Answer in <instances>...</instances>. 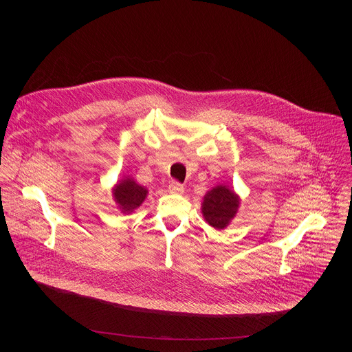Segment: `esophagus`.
<instances>
[{
	"instance_id": "1",
	"label": "esophagus",
	"mask_w": 352,
	"mask_h": 352,
	"mask_svg": "<svg viewBox=\"0 0 352 352\" xmlns=\"http://www.w3.org/2000/svg\"><path fill=\"white\" fill-rule=\"evenodd\" d=\"M168 189H170V192H171V193H182L185 188H184V185H182V184H179L178 181H173V182L170 184Z\"/></svg>"
}]
</instances>
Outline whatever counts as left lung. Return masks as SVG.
I'll return each mask as SVG.
<instances>
[{
	"label": "left lung",
	"mask_w": 352,
	"mask_h": 352,
	"mask_svg": "<svg viewBox=\"0 0 352 352\" xmlns=\"http://www.w3.org/2000/svg\"><path fill=\"white\" fill-rule=\"evenodd\" d=\"M238 208L239 196L227 185H217L205 195L202 214L209 226L224 230L235 217Z\"/></svg>",
	"instance_id": "1"
}]
</instances>
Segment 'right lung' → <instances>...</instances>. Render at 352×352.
I'll return each instance as SVG.
<instances>
[{
    "label": "right lung",
    "instance_id": "right-lung-1",
    "mask_svg": "<svg viewBox=\"0 0 352 352\" xmlns=\"http://www.w3.org/2000/svg\"><path fill=\"white\" fill-rule=\"evenodd\" d=\"M113 196L122 213H132L138 209L147 196V189L126 177L113 188Z\"/></svg>",
    "mask_w": 352,
    "mask_h": 352
}]
</instances>
